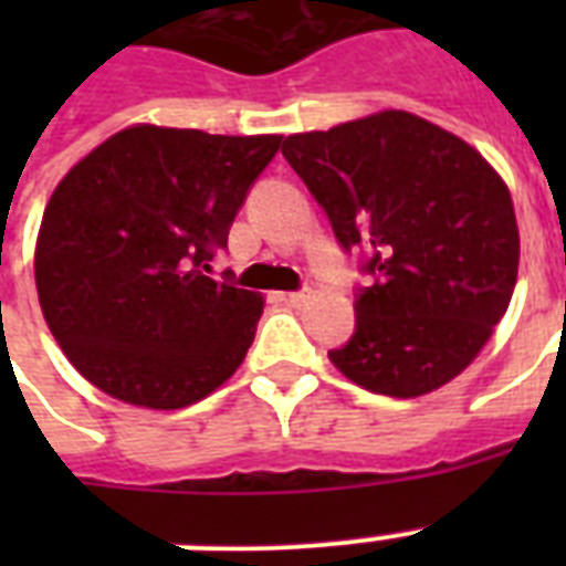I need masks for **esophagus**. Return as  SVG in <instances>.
Wrapping results in <instances>:
<instances>
[{
    "label": "esophagus",
    "mask_w": 566,
    "mask_h": 566,
    "mask_svg": "<svg viewBox=\"0 0 566 566\" xmlns=\"http://www.w3.org/2000/svg\"><path fill=\"white\" fill-rule=\"evenodd\" d=\"M311 300V291H293V293H284V302L293 305V308H302L305 302Z\"/></svg>",
    "instance_id": "esophagus-1"
}]
</instances>
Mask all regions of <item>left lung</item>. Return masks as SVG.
Returning <instances> with one entry per match:
<instances>
[{
    "instance_id": "left-lung-1",
    "label": "left lung",
    "mask_w": 566,
    "mask_h": 566,
    "mask_svg": "<svg viewBox=\"0 0 566 566\" xmlns=\"http://www.w3.org/2000/svg\"><path fill=\"white\" fill-rule=\"evenodd\" d=\"M340 247L376 275L355 335L328 358L373 394L413 399L464 373L505 317L520 231L509 185L482 153L408 111H378L284 140Z\"/></svg>"
}]
</instances>
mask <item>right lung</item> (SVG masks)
I'll return each instance as SVG.
<instances>
[{"instance_id": "add662e5", "label": "right lung", "mask_w": 566, "mask_h": 566, "mask_svg": "<svg viewBox=\"0 0 566 566\" xmlns=\"http://www.w3.org/2000/svg\"><path fill=\"white\" fill-rule=\"evenodd\" d=\"M279 146L137 123L57 181L34 247L40 311L102 394L176 411L243 364L264 296L205 273Z\"/></svg>"}]
</instances>
